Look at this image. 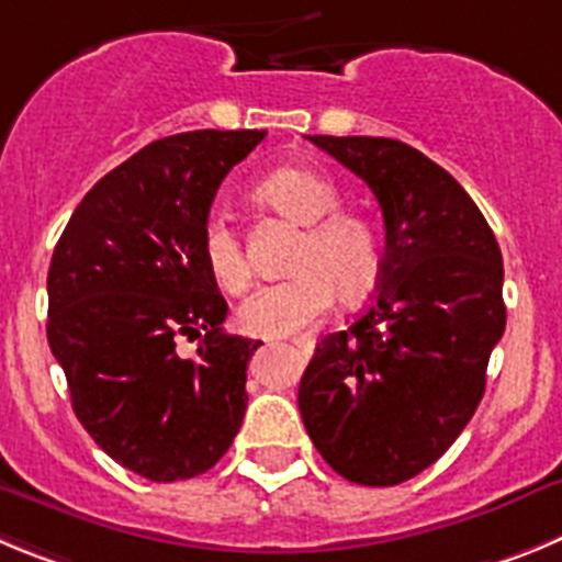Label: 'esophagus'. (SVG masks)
<instances>
[{
	"label": "esophagus",
	"mask_w": 562,
	"mask_h": 562,
	"mask_svg": "<svg viewBox=\"0 0 562 562\" xmlns=\"http://www.w3.org/2000/svg\"><path fill=\"white\" fill-rule=\"evenodd\" d=\"M293 346H296L302 358H311V355H313V340L311 338H296V340H293Z\"/></svg>",
	"instance_id": "1"
}]
</instances>
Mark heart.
Segmentation results:
<instances>
[{"label": "heart", "instance_id": "heart-1", "mask_svg": "<svg viewBox=\"0 0 562 562\" xmlns=\"http://www.w3.org/2000/svg\"><path fill=\"white\" fill-rule=\"evenodd\" d=\"M255 196L293 224L305 227L293 251V277L257 288L238 307L246 335L285 338L316 324L333 305L363 296L382 266L380 227L358 210H338L340 191L316 169H277L255 188ZM202 260L222 291L240 293L251 280L238 233L224 216L202 229Z\"/></svg>", "mask_w": 562, "mask_h": 562}]
</instances>
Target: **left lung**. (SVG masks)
I'll return each instance as SVG.
<instances>
[{"mask_svg":"<svg viewBox=\"0 0 562 562\" xmlns=\"http://www.w3.org/2000/svg\"><path fill=\"white\" fill-rule=\"evenodd\" d=\"M307 138L371 188L385 255L363 316L316 344L299 411L340 476L400 485L452 447L485 393L507 322L502 251L463 186L413 146Z\"/></svg>","mask_w":562,"mask_h":562,"instance_id":"left-lung-1","label":"left lung"}]
</instances>
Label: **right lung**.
Segmentation results:
<instances>
[{
	"mask_svg": "<svg viewBox=\"0 0 562 562\" xmlns=\"http://www.w3.org/2000/svg\"><path fill=\"white\" fill-rule=\"evenodd\" d=\"M263 130H196L135 151L82 196L46 277V338L99 447L151 482L204 474L246 411L260 340L227 335L202 260L218 186ZM180 339H196L182 356Z\"/></svg>",
	"mask_w": 562,
	"mask_h": 562,
	"instance_id": "right-lung-1",
	"label": "right lung"
}]
</instances>
